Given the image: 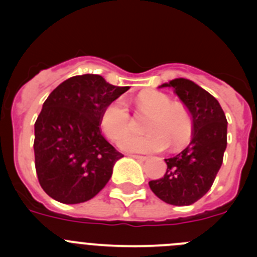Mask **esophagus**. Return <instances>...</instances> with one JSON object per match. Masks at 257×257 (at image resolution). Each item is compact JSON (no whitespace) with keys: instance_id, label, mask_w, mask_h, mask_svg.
Instances as JSON below:
<instances>
[{"instance_id":"esophagus-1","label":"esophagus","mask_w":257,"mask_h":257,"mask_svg":"<svg viewBox=\"0 0 257 257\" xmlns=\"http://www.w3.org/2000/svg\"><path fill=\"white\" fill-rule=\"evenodd\" d=\"M128 156H130L131 158H135V160H138V161H145V160H147V157L138 156V154H128Z\"/></svg>"}]
</instances>
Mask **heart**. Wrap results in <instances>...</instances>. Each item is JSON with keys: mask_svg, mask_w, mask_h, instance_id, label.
Returning <instances> with one entry per match:
<instances>
[{"mask_svg": "<svg viewBox=\"0 0 257 257\" xmlns=\"http://www.w3.org/2000/svg\"><path fill=\"white\" fill-rule=\"evenodd\" d=\"M138 110L149 118L144 123L147 135H126L130 130L131 121L128 109L121 99L106 105L101 114V127L112 140L123 139L119 143L121 149L135 153L161 152L171 144L179 148L189 140L192 135V121L187 109L172 104L167 95L158 91H145L136 97Z\"/></svg>", "mask_w": 257, "mask_h": 257, "instance_id": "b5f03b06", "label": "heart"}]
</instances>
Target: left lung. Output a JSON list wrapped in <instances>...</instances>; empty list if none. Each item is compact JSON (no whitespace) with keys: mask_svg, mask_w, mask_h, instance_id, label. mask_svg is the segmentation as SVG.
Instances as JSON below:
<instances>
[{"mask_svg":"<svg viewBox=\"0 0 257 257\" xmlns=\"http://www.w3.org/2000/svg\"><path fill=\"white\" fill-rule=\"evenodd\" d=\"M171 87L192 115V140L187 148L165 160L167 169L158 180L149 181L152 192L174 206L192 205L212 187L226 149L225 113L219 101L197 83L175 78L160 86Z\"/></svg>","mask_w":257,"mask_h":257,"instance_id":"8db88e82","label":"left lung"}]
</instances>
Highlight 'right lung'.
Segmentation results:
<instances>
[{"label": "right lung", "mask_w": 257, "mask_h": 257, "mask_svg": "<svg viewBox=\"0 0 257 257\" xmlns=\"http://www.w3.org/2000/svg\"><path fill=\"white\" fill-rule=\"evenodd\" d=\"M128 88L82 74L65 79L45 100L33 149L38 181L51 198L76 205L105 187L123 156L101 135V114Z\"/></svg>", "instance_id": "obj_1"}]
</instances>
